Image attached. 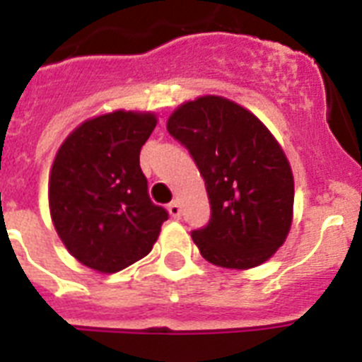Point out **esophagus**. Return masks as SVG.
I'll use <instances>...</instances> for the list:
<instances>
[{
  "label": "esophagus",
  "mask_w": 362,
  "mask_h": 362,
  "mask_svg": "<svg viewBox=\"0 0 362 362\" xmlns=\"http://www.w3.org/2000/svg\"><path fill=\"white\" fill-rule=\"evenodd\" d=\"M167 209H169V214H171V217L180 218V215H182V208H180V202H178V200H173L171 204L167 206Z\"/></svg>",
  "instance_id": "1"
}]
</instances>
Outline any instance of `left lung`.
Returning a JSON list of instances; mask_svg holds the SVG:
<instances>
[{"label": "left lung", "instance_id": "obj_1", "mask_svg": "<svg viewBox=\"0 0 362 362\" xmlns=\"http://www.w3.org/2000/svg\"><path fill=\"white\" fill-rule=\"evenodd\" d=\"M167 130L204 178L211 215L191 232L202 257L241 270L265 263L293 223V171L274 136L247 108L217 95L178 106Z\"/></svg>", "mask_w": 362, "mask_h": 362}]
</instances>
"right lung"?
Returning a JSON list of instances; mask_svg holds the SVG:
<instances>
[{
    "mask_svg": "<svg viewBox=\"0 0 362 362\" xmlns=\"http://www.w3.org/2000/svg\"><path fill=\"white\" fill-rule=\"evenodd\" d=\"M156 115L117 110L84 121L66 138L49 176L54 230L75 259L119 272L153 250L169 214L153 204L139 151Z\"/></svg>",
    "mask_w": 362,
    "mask_h": 362,
    "instance_id": "add662e5",
    "label": "right lung"
}]
</instances>
